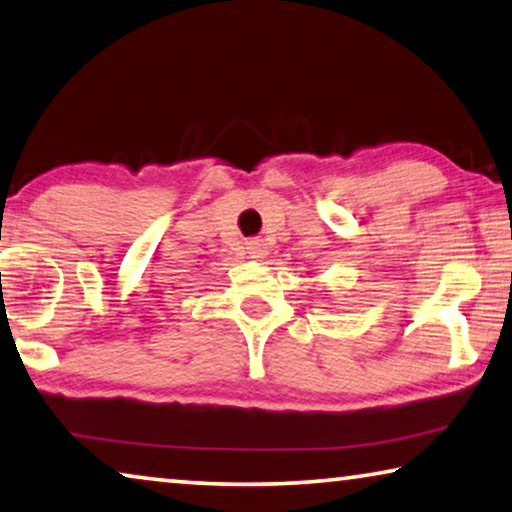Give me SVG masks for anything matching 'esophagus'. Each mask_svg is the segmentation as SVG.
<instances>
[{"mask_svg": "<svg viewBox=\"0 0 512 512\" xmlns=\"http://www.w3.org/2000/svg\"><path fill=\"white\" fill-rule=\"evenodd\" d=\"M248 255H250V259H255V262H262V259L266 257V243L259 239L248 241Z\"/></svg>", "mask_w": 512, "mask_h": 512, "instance_id": "obj_1", "label": "esophagus"}]
</instances>
